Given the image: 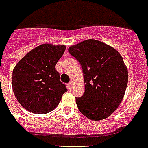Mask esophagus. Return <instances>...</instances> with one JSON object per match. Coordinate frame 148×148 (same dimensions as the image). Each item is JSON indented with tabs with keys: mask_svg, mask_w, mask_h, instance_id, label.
<instances>
[{
	"mask_svg": "<svg viewBox=\"0 0 148 148\" xmlns=\"http://www.w3.org/2000/svg\"><path fill=\"white\" fill-rule=\"evenodd\" d=\"M67 87H68L69 90H71L72 88H73V81H71L70 83L67 84Z\"/></svg>",
	"mask_w": 148,
	"mask_h": 148,
	"instance_id": "1",
	"label": "esophagus"
}]
</instances>
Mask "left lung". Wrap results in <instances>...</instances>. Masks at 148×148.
I'll return each instance as SVG.
<instances>
[{
  "label": "left lung",
  "mask_w": 148,
  "mask_h": 148,
  "mask_svg": "<svg viewBox=\"0 0 148 148\" xmlns=\"http://www.w3.org/2000/svg\"><path fill=\"white\" fill-rule=\"evenodd\" d=\"M68 51L83 70L85 91L76 97L79 110L93 121L107 118L119 106L127 85L123 58L114 48L93 39L71 46Z\"/></svg>",
  "instance_id": "1"
}]
</instances>
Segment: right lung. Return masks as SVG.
<instances>
[{"mask_svg":"<svg viewBox=\"0 0 148 148\" xmlns=\"http://www.w3.org/2000/svg\"><path fill=\"white\" fill-rule=\"evenodd\" d=\"M65 48L64 45H41L27 53L14 68L13 90L27 110L38 114L50 112L67 90L55 69Z\"/></svg>","mask_w":148,"mask_h":148,"instance_id":"1","label":"right lung"}]
</instances>
